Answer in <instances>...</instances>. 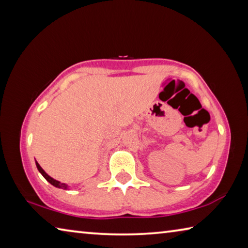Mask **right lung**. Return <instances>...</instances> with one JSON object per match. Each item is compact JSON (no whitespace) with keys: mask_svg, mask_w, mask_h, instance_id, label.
<instances>
[{"mask_svg":"<svg viewBox=\"0 0 248 248\" xmlns=\"http://www.w3.org/2000/svg\"><path fill=\"white\" fill-rule=\"evenodd\" d=\"M36 165H37V169H38V170L40 171L41 173V175L44 176V177L46 178V180H47V182H49L50 184L51 185H53L54 187H58V188H62V189H66V185L65 184H62V183H60V182H58V180H56V179H53L52 177H50V176L46 173V171L41 169L40 167V165L38 164V163L36 162Z\"/></svg>","mask_w":248,"mask_h":248,"instance_id":"right-lung-1","label":"right lung"}]
</instances>
